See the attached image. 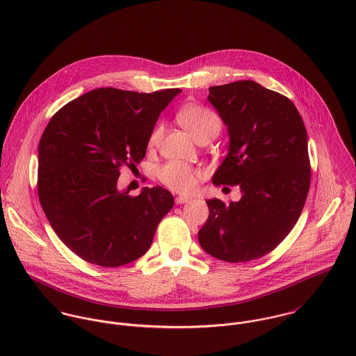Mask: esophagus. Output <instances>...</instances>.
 Returning a JSON list of instances; mask_svg holds the SVG:
<instances>
[{
    "label": "esophagus",
    "mask_w": 356,
    "mask_h": 356,
    "mask_svg": "<svg viewBox=\"0 0 356 356\" xmlns=\"http://www.w3.org/2000/svg\"><path fill=\"white\" fill-rule=\"evenodd\" d=\"M175 200H176V204H183V203H187L190 200V197H177Z\"/></svg>",
    "instance_id": "34e87169"
}]
</instances>
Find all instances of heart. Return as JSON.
<instances>
[{
	"instance_id": "1",
	"label": "heart",
	"mask_w": 356,
	"mask_h": 356,
	"mask_svg": "<svg viewBox=\"0 0 356 356\" xmlns=\"http://www.w3.org/2000/svg\"><path fill=\"white\" fill-rule=\"evenodd\" d=\"M179 122L199 142L203 139L211 140L221 131V120L216 112L200 105H187L177 113ZM163 134V125L159 124L150 134L149 147L159 146ZM200 177V172L180 162H168L159 168V179L172 191L187 194L193 191Z\"/></svg>"
}]
</instances>
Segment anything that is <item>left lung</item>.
Masks as SVG:
<instances>
[{
    "label": "left lung",
    "mask_w": 356,
    "mask_h": 356,
    "mask_svg": "<svg viewBox=\"0 0 356 356\" xmlns=\"http://www.w3.org/2000/svg\"><path fill=\"white\" fill-rule=\"evenodd\" d=\"M207 101L228 127V154L216 186H238L241 197L206 200L209 218L200 247L227 262H247L273 251L300 217L310 188L307 132L296 106L252 80L209 88Z\"/></svg>",
    "instance_id": "left-lung-1"
}]
</instances>
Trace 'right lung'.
<instances>
[{
    "label": "right lung",
    "instance_id": "1",
    "mask_svg": "<svg viewBox=\"0 0 356 356\" xmlns=\"http://www.w3.org/2000/svg\"><path fill=\"white\" fill-rule=\"evenodd\" d=\"M180 91L97 88L68 102L46 125L38 147L40 206L81 259L116 268L150 248L175 199L159 186L138 197L120 191V166L145 159L159 113Z\"/></svg>",
    "mask_w": 356,
    "mask_h": 356
}]
</instances>
